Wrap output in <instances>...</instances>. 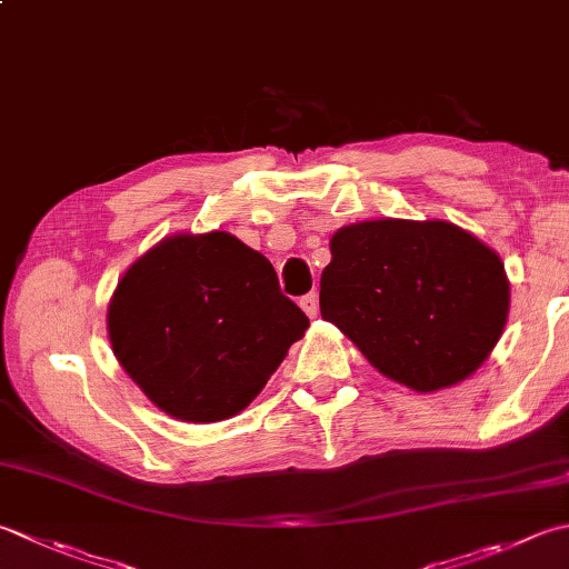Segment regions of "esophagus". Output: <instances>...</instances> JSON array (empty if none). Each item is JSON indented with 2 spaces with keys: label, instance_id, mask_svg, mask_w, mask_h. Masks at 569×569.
I'll return each mask as SVG.
<instances>
[{
  "label": "esophagus",
  "instance_id": "obj_1",
  "mask_svg": "<svg viewBox=\"0 0 569 569\" xmlns=\"http://www.w3.org/2000/svg\"><path fill=\"white\" fill-rule=\"evenodd\" d=\"M300 308L306 310L308 318H316L318 316V296L316 293H306L300 298Z\"/></svg>",
  "mask_w": 569,
  "mask_h": 569
}]
</instances>
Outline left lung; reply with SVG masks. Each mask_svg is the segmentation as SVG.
I'll use <instances>...</instances> for the list:
<instances>
[{
  "instance_id": "1",
  "label": "left lung",
  "mask_w": 569,
  "mask_h": 569,
  "mask_svg": "<svg viewBox=\"0 0 569 569\" xmlns=\"http://www.w3.org/2000/svg\"><path fill=\"white\" fill-rule=\"evenodd\" d=\"M322 320L415 392L463 382L503 336L510 283L500 256L443 219H370L332 233Z\"/></svg>"
}]
</instances>
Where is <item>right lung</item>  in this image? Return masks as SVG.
Here are the masks:
<instances>
[{
    "label": "right lung",
    "instance_id": "obj_1",
    "mask_svg": "<svg viewBox=\"0 0 569 569\" xmlns=\"http://www.w3.org/2000/svg\"><path fill=\"white\" fill-rule=\"evenodd\" d=\"M106 320L130 380L189 425L247 409L310 326L271 261L219 229L172 233L144 251L118 281Z\"/></svg>",
    "mask_w": 569,
    "mask_h": 569
}]
</instances>
